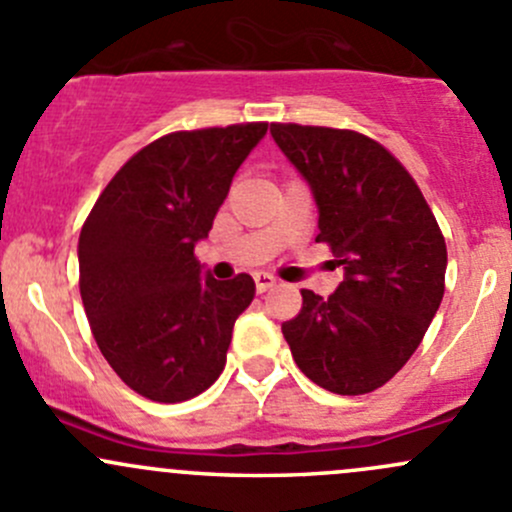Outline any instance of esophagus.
<instances>
[{"mask_svg":"<svg viewBox=\"0 0 512 512\" xmlns=\"http://www.w3.org/2000/svg\"><path fill=\"white\" fill-rule=\"evenodd\" d=\"M275 285H277V277L267 275V272H257V275H255L257 292H267V289H272Z\"/></svg>","mask_w":512,"mask_h":512,"instance_id":"34e87169","label":"esophagus"}]
</instances>
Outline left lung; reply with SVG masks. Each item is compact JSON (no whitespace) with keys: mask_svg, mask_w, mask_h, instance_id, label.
I'll return each instance as SVG.
<instances>
[{"mask_svg":"<svg viewBox=\"0 0 512 512\" xmlns=\"http://www.w3.org/2000/svg\"><path fill=\"white\" fill-rule=\"evenodd\" d=\"M270 133L312 188L317 242L344 267L327 299L302 289V309L282 334L314 384L369 394L411 359L438 312L443 232L409 170L374 138L299 123H272Z\"/></svg>","mask_w":512,"mask_h":512,"instance_id":"obj_1","label":"left lung"}]
</instances>
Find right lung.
I'll return each instance as SVG.
<instances>
[{
  "mask_svg": "<svg viewBox=\"0 0 512 512\" xmlns=\"http://www.w3.org/2000/svg\"><path fill=\"white\" fill-rule=\"evenodd\" d=\"M267 123L175 131L131 156L79 235V289L91 332L123 384L158 404L203 394L225 369L235 319L255 282L200 277L232 175Z\"/></svg>",
  "mask_w": 512,
  "mask_h": 512,
  "instance_id": "right-lung-1",
  "label": "right lung"
}]
</instances>
